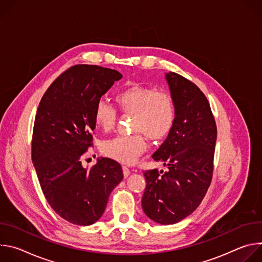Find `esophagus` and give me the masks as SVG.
Returning <instances> with one entry per match:
<instances>
[{
    "instance_id": "1",
    "label": "esophagus",
    "mask_w": 262,
    "mask_h": 262,
    "mask_svg": "<svg viewBox=\"0 0 262 262\" xmlns=\"http://www.w3.org/2000/svg\"><path fill=\"white\" fill-rule=\"evenodd\" d=\"M122 169H123V175H124V177H127V176L130 174V169H129L127 166H123Z\"/></svg>"
}]
</instances>
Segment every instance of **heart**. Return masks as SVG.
I'll return each mask as SVG.
<instances>
[{
  "label": "heart",
  "mask_w": 262,
  "mask_h": 262,
  "mask_svg": "<svg viewBox=\"0 0 262 262\" xmlns=\"http://www.w3.org/2000/svg\"><path fill=\"white\" fill-rule=\"evenodd\" d=\"M116 100L124 113L135 114L132 135H120L101 145L102 152L122 164H134L147 149L143 133L155 140L167 137L173 129L177 110L172 95L148 86L134 85L120 90ZM94 122L102 132L113 129L118 118V108L100 98L93 112Z\"/></svg>",
  "instance_id": "b5f03b06"
}]
</instances>
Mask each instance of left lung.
Returning <instances> with one entry per match:
<instances>
[{"mask_svg": "<svg viewBox=\"0 0 262 262\" xmlns=\"http://www.w3.org/2000/svg\"><path fill=\"white\" fill-rule=\"evenodd\" d=\"M177 116L173 129L152 155L168 171L144 172L142 207L152 221L171 225L190 215L204 198L213 173L216 125L204 93L190 80L166 73Z\"/></svg>", "mask_w": 262, "mask_h": 262, "instance_id": "left-lung-1", "label": "left lung"}]
</instances>
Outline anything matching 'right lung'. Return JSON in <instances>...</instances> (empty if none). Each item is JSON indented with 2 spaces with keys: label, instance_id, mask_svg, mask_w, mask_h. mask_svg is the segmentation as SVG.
Instances as JSON below:
<instances>
[{
  "label": "right lung",
  "instance_id": "obj_1",
  "mask_svg": "<svg viewBox=\"0 0 262 262\" xmlns=\"http://www.w3.org/2000/svg\"><path fill=\"white\" fill-rule=\"evenodd\" d=\"M121 78L111 68L73 65L51 84L37 108L32 161L47 201L74 225L99 220L111 192L123 178L114 160L100 158L91 168H84L81 161L93 145L94 106Z\"/></svg>",
  "mask_w": 262,
  "mask_h": 262
}]
</instances>
